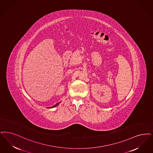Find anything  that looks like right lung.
<instances>
[{
	"label": "right lung",
	"mask_w": 153,
	"mask_h": 153,
	"mask_svg": "<svg viewBox=\"0 0 153 153\" xmlns=\"http://www.w3.org/2000/svg\"><path fill=\"white\" fill-rule=\"evenodd\" d=\"M59 103H57V104H55V105H53V106H51V108H54V107H56V106H57V105H59Z\"/></svg>",
	"instance_id": "obj_1"
}]
</instances>
